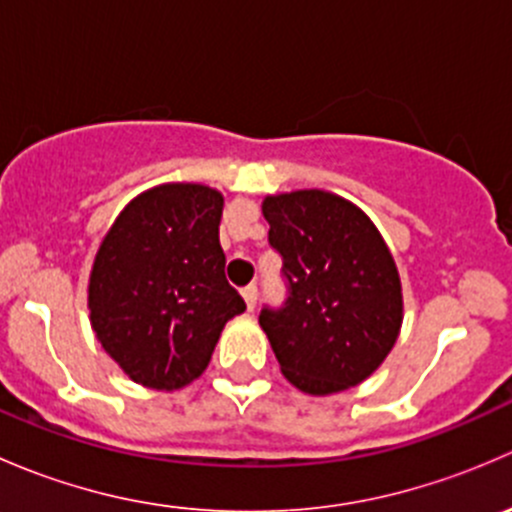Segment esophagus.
<instances>
[{
  "label": "esophagus",
  "instance_id": "esophagus-1",
  "mask_svg": "<svg viewBox=\"0 0 512 512\" xmlns=\"http://www.w3.org/2000/svg\"><path fill=\"white\" fill-rule=\"evenodd\" d=\"M242 299H245V304H247V309H255V304H257V287L255 285H247L245 289H242Z\"/></svg>",
  "mask_w": 512,
  "mask_h": 512
}]
</instances>
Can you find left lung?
Here are the masks:
<instances>
[{
    "label": "left lung",
    "mask_w": 512,
    "mask_h": 512,
    "mask_svg": "<svg viewBox=\"0 0 512 512\" xmlns=\"http://www.w3.org/2000/svg\"><path fill=\"white\" fill-rule=\"evenodd\" d=\"M262 215L287 285L282 307L260 312L282 374L307 394L352 389L379 369L404 319L389 247L356 205L324 190L270 195Z\"/></svg>",
    "instance_id": "8db88e82"
}]
</instances>
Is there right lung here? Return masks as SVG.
<instances>
[{
    "label": "right lung",
    "instance_id": "1",
    "mask_svg": "<svg viewBox=\"0 0 512 512\" xmlns=\"http://www.w3.org/2000/svg\"><path fill=\"white\" fill-rule=\"evenodd\" d=\"M223 195L168 183L138 195L103 237L89 282L91 327L136 384L198 379L245 302L225 280Z\"/></svg>",
    "mask_w": 512,
    "mask_h": 512
}]
</instances>
